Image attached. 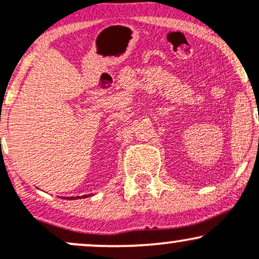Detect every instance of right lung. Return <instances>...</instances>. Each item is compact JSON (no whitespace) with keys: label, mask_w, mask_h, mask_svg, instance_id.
<instances>
[{"label":"right lung","mask_w":259,"mask_h":259,"mask_svg":"<svg viewBox=\"0 0 259 259\" xmlns=\"http://www.w3.org/2000/svg\"><path fill=\"white\" fill-rule=\"evenodd\" d=\"M94 194H89V195H84V196H75V197H67L65 200H79V198H86L89 196H92Z\"/></svg>","instance_id":"right-lung-1"}]
</instances>
